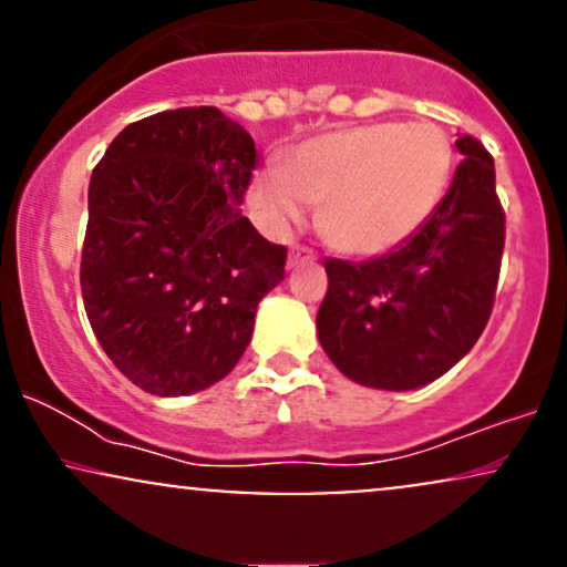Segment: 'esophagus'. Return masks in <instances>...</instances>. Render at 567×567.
Segmentation results:
<instances>
[{"label": "esophagus", "mask_w": 567, "mask_h": 567, "mask_svg": "<svg viewBox=\"0 0 567 567\" xmlns=\"http://www.w3.org/2000/svg\"><path fill=\"white\" fill-rule=\"evenodd\" d=\"M315 261V252L309 250V247H301V245H296L290 250V256H288V266H298V264H311Z\"/></svg>", "instance_id": "1"}]
</instances>
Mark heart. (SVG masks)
I'll return each instance as SVG.
<instances>
[{"label": "heart", "instance_id": "1", "mask_svg": "<svg viewBox=\"0 0 567 567\" xmlns=\"http://www.w3.org/2000/svg\"><path fill=\"white\" fill-rule=\"evenodd\" d=\"M453 141L434 122H370L301 143L282 171H264L250 184L261 224L288 234L317 207L324 245L354 258H373L413 237L445 194L453 173Z\"/></svg>", "mask_w": 567, "mask_h": 567}]
</instances>
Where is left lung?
<instances>
[{
	"label": "left lung",
	"mask_w": 567,
	"mask_h": 567,
	"mask_svg": "<svg viewBox=\"0 0 567 567\" xmlns=\"http://www.w3.org/2000/svg\"><path fill=\"white\" fill-rule=\"evenodd\" d=\"M464 162L413 237L370 261L328 258L317 311L324 354L351 381L386 392L447 373L491 320L504 252V207L487 148L461 135Z\"/></svg>",
	"instance_id": "1"
}]
</instances>
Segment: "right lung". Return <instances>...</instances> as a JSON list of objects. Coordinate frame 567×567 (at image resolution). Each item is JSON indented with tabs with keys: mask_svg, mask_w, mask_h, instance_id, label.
Returning a JSON list of instances; mask_svg holds the SVG:
<instances>
[{
	"mask_svg": "<svg viewBox=\"0 0 567 567\" xmlns=\"http://www.w3.org/2000/svg\"><path fill=\"white\" fill-rule=\"evenodd\" d=\"M256 143L216 106L122 130L87 194L82 298L109 360L143 392L184 396L231 373L288 247L243 216Z\"/></svg>",
	"mask_w": 567,
	"mask_h": 567,
	"instance_id": "1",
	"label": "right lung"
}]
</instances>
